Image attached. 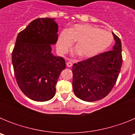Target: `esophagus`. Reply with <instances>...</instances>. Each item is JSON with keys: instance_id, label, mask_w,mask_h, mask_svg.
<instances>
[{"instance_id": "1", "label": "esophagus", "mask_w": 135, "mask_h": 135, "mask_svg": "<svg viewBox=\"0 0 135 135\" xmlns=\"http://www.w3.org/2000/svg\"><path fill=\"white\" fill-rule=\"evenodd\" d=\"M67 66L68 67V68H70V67L72 66V63H71V61H68V62H67V64H66Z\"/></svg>"}]
</instances>
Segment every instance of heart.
<instances>
[{"label":"heart","instance_id":"1","mask_svg":"<svg viewBox=\"0 0 135 135\" xmlns=\"http://www.w3.org/2000/svg\"><path fill=\"white\" fill-rule=\"evenodd\" d=\"M112 40L110 32L105 30L89 24H76L61 32L57 48L59 53L64 54L76 41L75 53L84 58H90L108 48Z\"/></svg>","mask_w":135,"mask_h":135}]
</instances>
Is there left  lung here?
<instances>
[{
    "label": "left lung",
    "mask_w": 135,
    "mask_h": 135,
    "mask_svg": "<svg viewBox=\"0 0 135 135\" xmlns=\"http://www.w3.org/2000/svg\"><path fill=\"white\" fill-rule=\"evenodd\" d=\"M112 34L115 41L113 50L73 65L74 92L83 101L91 102L104 98L116 82L122 64V45L118 37Z\"/></svg>",
    "instance_id": "1"
}]
</instances>
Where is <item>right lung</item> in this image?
I'll list each match as a JSON object with an SVG mask.
<instances>
[{"label": "right lung", "instance_id": "add662e5", "mask_svg": "<svg viewBox=\"0 0 135 135\" xmlns=\"http://www.w3.org/2000/svg\"><path fill=\"white\" fill-rule=\"evenodd\" d=\"M57 32L54 18H38L17 37L12 52L14 74L21 91L34 101L53 98L59 75L65 68L64 58L51 53V45L58 40Z\"/></svg>", "mask_w": 135, "mask_h": 135}]
</instances>
